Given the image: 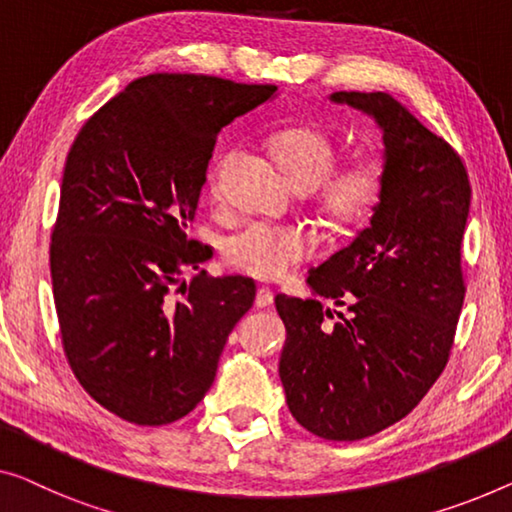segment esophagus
Returning <instances> with one entry per match:
<instances>
[{
  "instance_id": "esophagus-1",
  "label": "esophagus",
  "mask_w": 512,
  "mask_h": 512,
  "mask_svg": "<svg viewBox=\"0 0 512 512\" xmlns=\"http://www.w3.org/2000/svg\"><path fill=\"white\" fill-rule=\"evenodd\" d=\"M273 303V292L269 287H259L257 296H255V305L257 308H266V305Z\"/></svg>"
}]
</instances>
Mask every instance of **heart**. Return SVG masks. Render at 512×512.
Here are the masks:
<instances>
[{
    "label": "heart",
    "instance_id": "b5f03b06",
    "mask_svg": "<svg viewBox=\"0 0 512 512\" xmlns=\"http://www.w3.org/2000/svg\"><path fill=\"white\" fill-rule=\"evenodd\" d=\"M271 151L282 172L296 188L317 187V200L333 220L345 225L361 223L377 209L384 195L386 170L375 156L356 158L333 170L338 147L319 126H289L271 137ZM227 156L218 158L209 174L211 193H220V174ZM315 234L289 225L253 223L241 225L227 236L223 255L234 269L253 278L276 280L303 259L315 255Z\"/></svg>",
    "mask_w": 512,
    "mask_h": 512
}]
</instances>
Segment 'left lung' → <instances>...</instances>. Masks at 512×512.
<instances>
[{"label": "left lung", "mask_w": 512, "mask_h": 512, "mask_svg": "<svg viewBox=\"0 0 512 512\" xmlns=\"http://www.w3.org/2000/svg\"><path fill=\"white\" fill-rule=\"evenodd\" d=\"M331 101L377 121L386 186L370 227L310 271L315 299L276 296L287 329L278 372L305 430L356 441L407 416L446 368L467 292L471 186L451 144L391 94L335 91ZM319 298L348 312L329 325Z\"/></svg>", "instance_id": "8db88e82"}]
</instances>
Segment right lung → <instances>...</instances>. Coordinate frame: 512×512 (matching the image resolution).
<instances>
[{"label": "right lung", "mask_w": 512, "mask_h": 512, "mask_svg": "<svg viewBox=\"0 0 512 512\" xmlns=\"http://www.w3.org/2000/svg\"><path fill=\"white\" fill-rule=\"evenodd\" d=\"M276 89L144 75L68 151L50 243L61 345L82 388L128 423L190 414L216 379L227 335L253 308L250 278L181 276L211 257L188 227L220 128Z\"/></svg>", "instance_id": "obj_1"}]
</instances>
